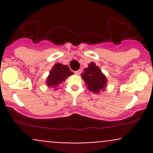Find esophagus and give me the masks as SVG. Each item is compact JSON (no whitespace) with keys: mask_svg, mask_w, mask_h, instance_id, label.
Masks as SVG:
<instances>
[{"mask_svg":"<svg viewBox=\"0 0 153 153\" xmlns=\"http://www.w3.org/2000/svg\"><path fill=\"white\" fill-rule=\"evenodd\" d=\"M75 74H76V75H80V74H81V69H78V70L75 71Z\"/></svg>","mask_w":153,"mask_h":153,"instance_id":"34e87169","label":"esophagus"}]
</instances>
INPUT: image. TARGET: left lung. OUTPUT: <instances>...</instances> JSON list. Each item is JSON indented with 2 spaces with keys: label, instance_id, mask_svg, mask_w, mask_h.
Here are the masks:
<instances>
[{
  "label": "left lung",
  "instance_id": "obj_1",
  "mask_svg": "<svg viewBox=\"0 0 153 153\" xmlns=\"http://www.w3.org/2000/svg\"><path fill=\"white\" fill-rule=\"evenodd\" d=\"M81 78L85 82L87 89L94 93L99 94L101 91L105 90L107 86L108 81L106 75L94 62L88 64V67L84 69Z\"/></svg>",
  "mask_w": 153,
  "mask_h": 153
}]
</instances>
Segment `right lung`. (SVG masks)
<instances>
[{"mask_svg":"<svg viewBox=\"0 0 153 153\" xmlns=\"http://www.w3.org/2000/svg\"><path fill=\"white\" fill-rule=\"evenodd\" d=\"M73 74L67 65L57 63L49 72L46 80V84L49 87L53 88L54 90H57L58 86L63 82H65L68 77Z\"/></svg>","mask_w":153,"mask_h":153,"instance_id":"1","label":"right lung"}]
</instances>
